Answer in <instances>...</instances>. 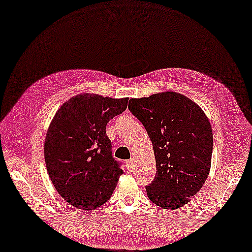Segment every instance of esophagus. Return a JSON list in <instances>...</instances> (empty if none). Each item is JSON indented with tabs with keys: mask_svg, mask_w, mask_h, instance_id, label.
<instances>
[{
	"mask_svg": "<svg viewBox=\"0 0 252 252\" xmlns=\"http://www.w3.org/2000/svg\"><path fill=\"white\" fill-rule=\"evenodd\" d=\"M133 165H134V159L131 158L130 160H127L126 161V168L129 171H131L133 169Z\"/></svg>",
	"mask_w": 252,
	"mask_h": 252,
	"instance_id": "obj_1",
	"label": "esophagus"
}]
</instances>
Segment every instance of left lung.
Listing matches in <instances>:
<instances>
[{"mask_svg":"<svg viewBox=\"0 0 252 252\" xmlns=\"http://www.w3.org/2000/svg\"><path fill=\"white\" fill-rule=\"evenodd\" d=\"M130 101L129 109L146 129L156 158V176L145 186L148 198L162 209L186 205L210 171V122L199 106L179 93H158Z\"/></svg>","mask_w":252,"mask_h":252,"instance_id":"1","label":"left lung"}]
</instances>
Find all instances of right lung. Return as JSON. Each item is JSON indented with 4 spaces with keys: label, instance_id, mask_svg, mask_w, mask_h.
I'll return each instance as SVG.
<instances>
[{
    "label": "right lung",
    "instance_id": "1",
    "mask_svg": "<svg viewBox=\"0 0 252 252\" xmlns=\"http://www.w3.org/2000/svg\"><path fill=\"white\" fill-rule=\"evenodd\" d=\"M127 100L77 95L52 120L44 143L46 169L56 190L71 206L95 210L114 192L123 171L112 157L106 126L126 109Z\"/></svg>",
    "mask_w": 252,
    "mask_h": 252
}]
</instances>
